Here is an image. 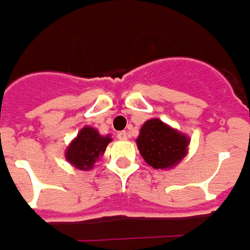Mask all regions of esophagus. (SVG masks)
I'll return each mask as SVG.
<instances>
[{
  "mask_svg": "<svg viewBox=\"0 0 250 250\" xmlns=\"http://www.w3.org/2000/svg\"><path fill=\"white\" fill-rule=\"evenodd\" d=\"M118 138L122 139V141H125V139L128 138V132H127V131H119L118 132Z\"/></svg>",
  "mask_w": 250,
  "mask_h": 250,
  "instance_id": "1",
  "label": "esophagus"
}]
</instances>
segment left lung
Masks as SVG:
<instances>
[{
  "label": "left lung",
  "instance_id": "8db88e82",
  "mask_svg": "<svg viewBox=\"0 0 250 250\" xmlns=\"http://www.w3.org/2000/svg\"><path fill=\"white\" fill-rule=\"evenodd\" d=\"M137 145L149 166L163 169L174 167L186 156L189 139L159 119H152L142 125Z\"/></svg>",
  "mask_w": 250,
  "mask_h": 250
}]
</instances>
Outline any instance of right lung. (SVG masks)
Here are the masks:
<instances>
[{
    "mask_svg": "<svg viewBox=\"0 0 250 250\" xmlns=\"http://www.w3.org/2000/svg\"><path fill=\"white\" fill-rule=\"evenodd\" d=\"M109 142V135L103 137L94 128L84 127L68 146L65 157L78 169H90L97 159L105 152Z\"/></svg>",
    "mask_w": 250,
    "mask_h": 250,
    "instance_id": "right-lung-1",
    "label": "right lung"
}]
</instances>
